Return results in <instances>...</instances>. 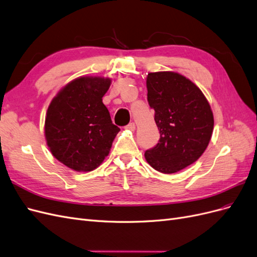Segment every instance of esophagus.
Masks as SVG:
<instances>
[{"instance_id":"obj_1","label":"esophagus","mask_w":257,"mask_h":257,"mask_svg":"<svg viewBox=\"0 0 257 257\" xmlns=\"http://www.w3.org/2000/svg\"><path fill=\"white\" fill-rule=\"evenodd\" d=\"M125 128H127V130H130V131H135V128H136L135 123H134V122H131V123H128L127 125L125 126Z\"/></svg>"}]
</instances>
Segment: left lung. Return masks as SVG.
Wrapping results in <instances>:
<instances>
[{
    "label": "left lung",
    "instance_id": "8db88e82",
    "mask_svg": "<svg viewBox=\"0 0 257 257\" xmlns=\"http://www.w3.org/2000/svg\"><path fill=\"white\" fill-rule=\"evenodd\" d=\"M147 89L160 139L145 152V158L160 173H177L206 150L213 131V113L203 92L180 74L149 73Z\"/></svg>",
    "mask_w": 257,
    "mask_h": 257
}]
</instances>
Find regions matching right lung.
Returning <instances> with one entry per match:
<instances>
[{"label":"right lung","mask_w":257,"mask_h":257,"mask_svg":"<svg viewBox=\"0 0 257 257\" xmlns=\"http://www.w3.org/2000/svg\"><path fill=\"white\" fill-rule=\"evenodd\" d=\"M109 87V79L81 77L66 84L48 107L47 145L54 158L76 172L99 166L120 131L102 100Z\"/></svg>","instance_id":"right-lung-1"}]
</instances>
